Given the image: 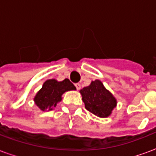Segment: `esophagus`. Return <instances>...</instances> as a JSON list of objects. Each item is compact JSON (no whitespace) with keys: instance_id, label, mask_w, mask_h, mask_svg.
<instances>
[{"instance_id":"34e87169","label":"esophagus","mask_w":156,"mask_h":156,"mask_svg":"<svg viewBox=\"0 0 156 156\" xmlns=\"http://www.w3.org/2000/svg\"><path fill=\"white\" fill-rule=\"evenodd\" d=\"M75 87H76V88H77L78 90H79V89L81 88V85H80V83H75Z\"/></svg>"}]
</instances>
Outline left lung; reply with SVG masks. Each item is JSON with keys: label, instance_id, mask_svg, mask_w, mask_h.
<instances>
[{"label": "left lung", "instance_id": "8db88e82", "mask_svg": "<svg viewBox=\"0 0 156 156\" xmlns=\"http://www.w3.org/2000/svg\"><path fill=\"white\" fill-rule=\"evenodd\" d=\"M79 92L85 108L99 118L110 116L117 106V99L98 79L92 81L88 87L82 88Z\"/></svg>", "mask_w": 156, "mask_h": 156}]
</instances>
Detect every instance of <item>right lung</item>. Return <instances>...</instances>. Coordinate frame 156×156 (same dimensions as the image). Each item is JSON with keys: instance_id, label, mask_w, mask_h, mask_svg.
Listing matches in <instances>:
<instances>
[{"instance_id": "add662e5", "label": "right lung", "mask_w": 156, "mask_h": 156, "mask_svg": "<svg viewBox=\"0 0 156 156\" xmlns=\"http://www.w3.org/2000/svg\"><path fill=\"white\" fill-rule=\"evenodd\" d=\"M72 90H76V87L68 78L60 82L53 78L48 79L36 94L33 98L34 103L41 111H51L62 101V94Z\"/></svg>"}]
</instances>
